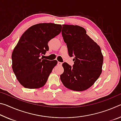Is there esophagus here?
<instances>
[{"label": "esophagus", "mask_w": 121, "mask_h": 121, "mask_svg": "<svg viewBox=\"0 0 121 121\" xmlns=\"http://www.w3.org/2000/svg\"><path fill=\"white\" fill-rule=\"evenodd\" d=\"M57 65H62V62H58V63H57Z\"/></svg>", "instance_id": "esophagus-1"}]
</instances>
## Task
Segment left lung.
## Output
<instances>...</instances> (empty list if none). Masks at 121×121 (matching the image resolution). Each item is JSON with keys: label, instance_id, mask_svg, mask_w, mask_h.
<instances>
[{"label": "left lung", "instance_id": "obj_1", "mask_svg": "<svg viewBox=\"0 0 121 121\" xmlns=\"http://www.w3.org/2000/svg\"><path fill=\"white\" fill-rule=\"evenodd\" d=\"M62 36L70 56H74L72 67L62 63L64 71L60 75L63 85L76 91L89 89L97 80L102 72L103 64L100 46L78 26L62 25Z\"/></svg>", "mask_w": 121, "mask_h": 121}]
</instances>
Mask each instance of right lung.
Returning <instances> with one entry per match:
<instances>
[{"mask_svg":"<svg viewBox=\"0 0 121 121\" xmlns=\"http://www.w3.org/2000/svg\"><path fill=\"white\" fill-rule=\"evenodd\" d=\"M62 26L54 23H39L28 28L21 36L12 54V69L18 81L28 89L45 84L56 60L40 57L49 48L48 42L60 33Z\"/></svg>","mask_w":121,"mask_h":121,"instance_id":"add662e5","label":"right lung"}]
</instances>
